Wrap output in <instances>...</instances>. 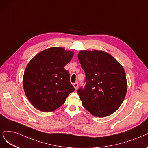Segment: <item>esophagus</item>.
<instances>
[{"label": "esophagus", "instance_id": "1", "mask_svg": "<svg viewBox=\"0 0 148 148\" xmlns=\"http://www.w3.org/2000/svg\"><path fill=\"white\" fill-rule=\"evenodd\" d=\"M73 87L75 88V89L76 90V89H77V88H78V84L77 83H74V84H73Z\"/></svg>", "mask_w": 148, "mask_h": 148}]
</instances>
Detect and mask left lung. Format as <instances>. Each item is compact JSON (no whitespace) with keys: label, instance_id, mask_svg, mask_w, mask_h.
Instances as JSON below:
<instances>
[{"label":"left lung","instance_id":"1","mask_svg":"<svg viewBox=\"0 0 148 148\" xmlns=\"http://www.w3.org/2000/svg\"><path fill=\"white\" fill-rule=\"evenodd\" d=\"M78 59L86 75V86L78 89L83 106L96 117L114 113L127 93L125 70L111 54L103 51H81Z\"/></svg>","mask_w":148,"mask_h":148}]
</instances>
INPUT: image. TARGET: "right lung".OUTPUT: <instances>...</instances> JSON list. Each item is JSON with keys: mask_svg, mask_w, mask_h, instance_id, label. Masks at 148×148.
<instances>
[{"mask_svg": "<svg viewBox=\"0 0 148 148\" xmlns=\"http://www.w3.org/2000/svg\"><path fill=\"white\" fill-rule=\"evenodd\" d=\"M74 53L52 47L37 54L28 63L23 76L25 95L35 108L51 112L62 105L75 88L64 69Z\"/></svg>", "mask_w": 148, "mask_h": 148, "instance_id": "add662e5", "label": "right lung"}]
</instances>
